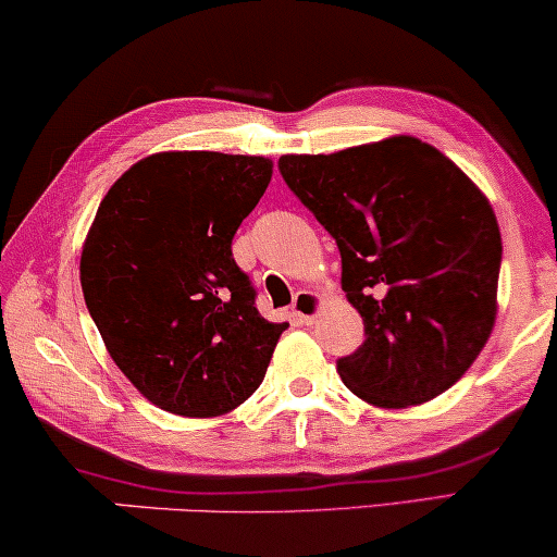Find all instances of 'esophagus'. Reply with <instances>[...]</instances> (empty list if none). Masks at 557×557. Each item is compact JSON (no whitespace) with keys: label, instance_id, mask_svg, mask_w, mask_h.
<instances>
[{"label":"esophagus","instance_id":"esophagus-1","mask_svg":"<svg viewBox=\"0 0 557 557\" xmlns=\"http://www.w3.org/2000/svg\"><path fill=\"white\" fill-rule=\"evenodd\" d=\"M322 309V299L314 292H299L294 299V314L301 324H314V319Z\"/></svg>","mask_w":557,"mask_h":557}]
</instances>
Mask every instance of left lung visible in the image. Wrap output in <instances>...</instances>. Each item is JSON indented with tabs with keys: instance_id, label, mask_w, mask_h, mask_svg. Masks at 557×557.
<instances>
[{
	"instance_id": "obj_1",
	"label": "left lung",
	"mask_w": 557,
	"mask_h": 557,
	"mask_svg": "<svg viewBox=\"0 0 557 557\" xmlns=\"http://www.w3.org/2000/svg\"><path fill=\"white\" fill-rule=\"evenodd\" d=\"M278 170L337 240L342 292L364 322L362 345L337 360L342 383L377 408L448 391L497 319L502 235L486 195L406 134L284 154Z\"/></svg>"
}]
</instances>
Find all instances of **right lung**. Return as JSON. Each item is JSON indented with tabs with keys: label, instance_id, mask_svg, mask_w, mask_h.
I'll return each mask as SVG.
<instances>
[{
	"label": "right lung",
	"instance_id": "obj_1",
	"mask_svg": "<svg viewBox=\"0 0 557 557\" xmlns=\"http://www.w3.org/2000/svg\"><path fill=\"white\" fill-rule=\"evenodd\" d=\"M271 174L265 157L159 151L98 205L83 296L113 362L157 408L215 418L263 383L288 324L258 314L231 243Z\"/></svg>",
	"mask_w": 557,
	"mask_h": 557
}]
</instances>
